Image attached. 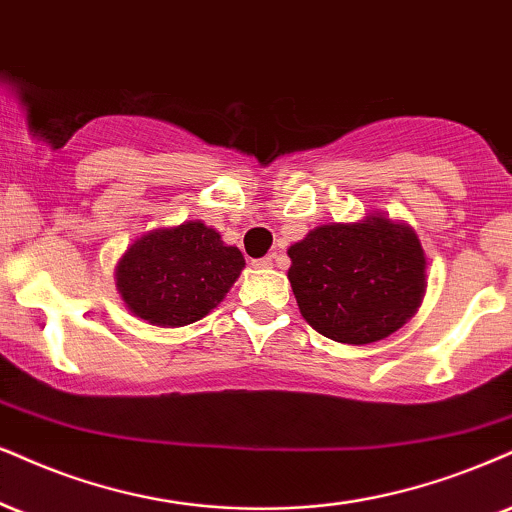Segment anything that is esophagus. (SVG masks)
<instances>
[{
	"mask_svg": "<svg viewBox=\"0 0 512 512\" xmlns=\"http://www.w3.org/2000/svg\"><path fill=\"white\" fill-rule=\"evenodd\" d=\"M256 268H273V256H266V258H258L254 261Z\"/></svg>",
	"mask_w": 512,
	"mask_h": 512,
	"instance_id": "34e87169",
	"label": "esophagus"
}]
</instances>
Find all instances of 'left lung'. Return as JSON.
Masks as SVG:
<instances>
[{
	"label": "left lung",
	"instance_id": "left-lung-1",
	"mask_svg": "<svg viewBox=\"0 0 512 512\" xmlns=\"http://www.w3.org/2000/svg\"><path fill=\"white\" fill-rule=\"evenodd\" d=\"M287 254V277L301 315L339 344L387 339L425 299V249L413 227L384 213L313 227Z\"/></svg>",
	"mask_w": 512,
	"mask_h": 512
}]
</instances>
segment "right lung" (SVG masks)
I'll return each instance as SVG.
<instances>
[{
	"mask_svg": "<svg viewBox=\"0 0 512 512\" xmlns=\"http://www.w3.org/2000/svg\"><path fill=\"white\" fill-rule=\"evenodd\" d=\"M237 246L201 220L154 227L116 263V287L135 318L156 327H185L216 308L244 270Z\"/></svg>",
	"mask_w": 512,
	"mask_h": 512,
	"instance_id": "1",
	"label": "right lung"
}]
</instances>
